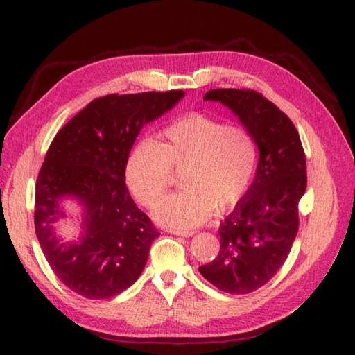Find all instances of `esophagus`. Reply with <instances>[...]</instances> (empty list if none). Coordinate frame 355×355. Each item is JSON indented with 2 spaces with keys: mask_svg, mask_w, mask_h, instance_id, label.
Segmentation results:
<instances>
[{
  "mask_svg": "<svg viewBox=\"0 0 355 355\" xmlns=\"http://www.w3.org/2000/svg\"><path fill=\"white\" fill-rule=\"evenodd\" d=\"M169 233H172V235H178V236H184V238H189V236H193L195 232L192 230H168Z\"/></svg>",
  "mask_w": 355,
  "mask_h": 355,
  "instance_id": "34e87169",
  "label": "esophagus"
}]
</instances>
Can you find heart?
Listing matches in <instances>:
<instances>
[{"label":"heart","instance_id":"heart-1","mask_svg":"<svg viewBox=\"0 0 355 355\" xmlns=\"http://www.w3.org/2000/svg\"><path fill=\"white\" fill-rule=\"evenodd\" d=\"M259 166V143L243 125L189 112L171 122L160 141L140 140L125 162V182L141 206L153 207L182 172L184 191L162 200L155 220L172 229H192L216 212L235 209L250 192Z\"/></svg>","mask_w":355,"mask_h":355}]
</instances>
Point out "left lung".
Masks as SVG:
<instances>
[{"label": "left lung", "instance_id": "8db88e82", "mask_svg": "<svg viewBox=\"0 0 355 355\" xmlns=\"http://www.w3.org/2000/svg\"><path fill=\"white\" fill-rule=\"evenodd\" d=\"M205 101L229 107L259 143L252 189L221 223L220 253L200 267L221 291L248 294L277 273L297 235L299 201L306 189L304 146L290 117L254 89H210Z\"/></svg>", "mask_w": 355, "mask_h": 355}]
</instances>
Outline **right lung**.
<instances>
[{
    "instance_id": "1",
    "label": "right lung",
    "mask_w": 355,
    "mask_h": 355,
    "mask_svg": "<svg viewBox=\"0 0 355 355\" xmlns=\"http://www.w3.org/2000/svg\"><path fill=\"white\" fill-rule=\"evenodd\" d=\"M183 96L171 89L97 97L53 139L36 180L35 230L53 273L79 296L114 297L145 268L160 233L128 192L125 162L143 125ZM65 194L86 206V233L76 245L59 243L51 230Z\"/></svg>"
}]
</instances>
